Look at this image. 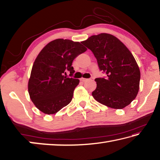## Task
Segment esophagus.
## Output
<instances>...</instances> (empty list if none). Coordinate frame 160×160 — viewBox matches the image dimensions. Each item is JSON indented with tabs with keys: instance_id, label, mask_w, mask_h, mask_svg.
I'll use <instances>...</instances> for the list:
<instances>
[{
	"instance_id": "34e87169",
	"label": "esophagus",
	"mask_w": 160,
	"mask_h": 160,
	"mask_svg": "<svg viewBox=\"0 0 160 160\" xmlns=\"http://www.w3.org/2000/svg\"><path fill=\"white\" fill-rule=\"evenodd\" d=\"M88 79H86V78H81V79H80V80L81 81H82V82H85V81H87V80H88Z\"/></svg>"
}]
</instances>
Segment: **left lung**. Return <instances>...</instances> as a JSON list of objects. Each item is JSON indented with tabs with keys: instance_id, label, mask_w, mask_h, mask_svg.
<instances>
[{
	"instance_id": "obj_1",
	"label": "left lung",
	"mask_w": 160,
	"mask_h": 160,
	"mask_svg": "<svg viewBox=\"0 0 160 160\" xmlns=\"http://www.w3.org/2000/svg\"><path fill=\"white\" fill-rule=\"evenodd\" d=\"M96 58L99 70L106 74L96 78L92 96L97 102L112 109L128 106L139 90L140 72L128 48L112 34L93 35L82 42Z\"/></svg>"
}]
</instances>
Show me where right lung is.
Listing matches in <instances>:
<instances>
[{"instance_id":"obj_1","label":"right lung","mask_w":160,"mask_h":160,"mask_svg":"<svg viewBox=\"0 0 160 160\" xmlns=\"http://www.w3.org/2000/svg\"><path fill=\"white\" fill-rule=\"evenodd\" d=\"M87 48L80 42L58 39L40 51L32 68L28 82L30 99L38 109L47 114L57 113L71 102L80 80L67 78L75 72L72 63Z\"/></svg>"}]
</instances>
